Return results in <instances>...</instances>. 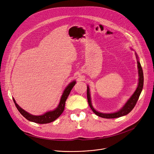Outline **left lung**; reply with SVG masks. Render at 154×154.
<instances>
[{
    "label": "left lung",
    "instance_id": "obj_1",
    "mask_svg": "<svg viewBox=\"0 0 154 154\" xmlns=\"http://www.w3.org/2000/svg\"><path fill=\"white\" fill-rule=\"evenodd\" d=\"M137 55V54H136ZM138 74H139V82H138V86L134 94L131 96V97L128 99V100L127 102V103L125 104V105L123 106L122 109L118 112L114 113H110V114H105V113H101L100 112H97L96 109L93 107L91 102V97H90V89L89 87L88 86L87 87V99L88 102V104L91 108L92 111L98 116L106 118V119H111V118H119L121 116H125L127 114H128L135 107L136 105V103L139 99V97L140 96V94L141 93V91L143 90V83H144V76H143V69L141 66V64L139 61H138Z\"/></svg>",
    "mask_w": 154,
    "mask_h": 154
}]
</instances>
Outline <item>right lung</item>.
Masks as SVG:
<instances>
[{
    "label": "right lung",
    "instance_id": "1",
    "mask_svg": "<svg viewBox=\"0 0 154 154\" xmlns=\"http://www.w3.org/2000/svg\"><path fill=\"white\" fill-rule=\"evenodd\" d=\"M75 84V82L73 81L72 82L69 83L66 88V89L64 91L63 94L61 96L60 103H59L58 107L55 109H54V111H52V112H48L46 113L45 114H44L41 116H34V115L29 114V113H27V112L24 110L23 109H22L16 103V101L14 99H13V101L14 102V104H15L17 109H18V111L27 120L33 122H35V123H38V124H48V123H50V122L54 121L63 112L66 100L71 90L72 89V88L74 87Z\"/></svg>",
    "mask_w": 154,
    "mask_h": 154
}]
</instances>
